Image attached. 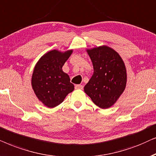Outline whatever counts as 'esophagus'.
I'll return each mask as SVG.
<instances>
[{"label": "esophagus", "instance_id": "34e87169", "mask_svg": "<svg viewBox=\"0 0 156 156\" xmlns=\"http://www.w3.org/2000/svg\"><path fill=\"white\" fill-rule=\"evenodd\" d=\"M75 88H76V89H80V90H82V89L83 88V86L82 85H76V86H75Z\"/></svg>", "mask_w": 156, "mask_h": 156}]
</instances>
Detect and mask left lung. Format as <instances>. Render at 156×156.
Returning a JSON list of instances; mask_svg holds the SVG:
<instances>
[{
  "mask_svg": "<svg viewBox=\"0 0 156 156\" xmlns=\"http://www.w3.org/2000/svg\"><path fill=\"white\" fill-rule=\"evenodd\" d=\"M93 66V74L84 91L95 105L111 107L123 93L127 82L124 62L120 55L106 45L87 50Z\"/></svg>",
  "mask_w": 156,
  "mask_h": 156,
  "instance_id": "8db88e82",
  "label": "left lung"
}]
</instances>
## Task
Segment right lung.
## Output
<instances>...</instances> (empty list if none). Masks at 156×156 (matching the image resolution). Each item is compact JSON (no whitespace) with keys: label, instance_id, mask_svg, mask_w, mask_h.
<instances>
[{"label":"right lung","instance_id":"right-lung-1","mask_svg":"<svg viewBox=\"0 0 156 156\" xmlns=\"http://www.w3.org/2000/svg\"><path fill=\"white\" fill-rule=\"evenodd\" d=\"M72 53L73 50L66 52L53 50L43 55L35 66L31 79L32 88L45 106H57L74 90L69 76L62 70Z\"/></svg>","mask_w":156,"mask_h":156}]
</instances>
